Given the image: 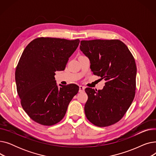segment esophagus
<instances>
[{"instance_id":"obj_1","label":"esophagus","mask_w":156,"mask_h":156,"mask_svg":"<svg viewBox=\"0 0 156 156\" xmlns=\"http://www.w3.org/2000/svg\"><path fill=\"white\" fill-rule=\"evenodd\" d=\"M79 88H80V90H79V92H84V91H85V87H83V86H81V85H80V86L79 87Z\"/></svg>"}]
</instances>
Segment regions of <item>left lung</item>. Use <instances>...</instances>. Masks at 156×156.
<instances>
[{"label": "left lung", "instance_id": "8db88e82", "mask_svg": "<svg viewBox=\"0 0 156 156\" xmlns=\"http://www.w3.org/2000/svg\"><path fill=\"white\" fill-rule=\"evenodd\" d=\"M80 44L81 51L90 61L93 73L106 81L102 90L85 88L86 117L99 127L115 124L124 116L135 95L134 57L119 40H81Z\"/></svg>", "mask_w": 156, "mask_h": 156}]
</instances>
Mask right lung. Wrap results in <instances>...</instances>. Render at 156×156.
<instances>
[{
    "mask_svg": "<svg viewBox=\"0 0 156 156\" xmlns=\"http://www.w3.org/2000/svg\"><path fill=\"white\" fill-rule=\"evenodd\" d=\"M80 40L39 37L26 47L15 71L16 88L23 109L28 116L45 126L57 124L64 117L76 95V85H56V71L64 70Z\"/></svg>",
    "mask_w": 156,
    "mask_h": 156,
    "instance_id": "obj_1",
    "label": "right lung"
}]
</instances>
